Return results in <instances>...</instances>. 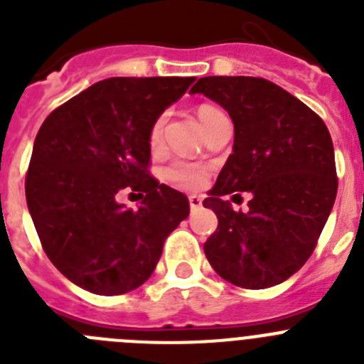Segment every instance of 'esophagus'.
Instances as JSON below:
<instances>
[{
	"instance_id": "esophagus-1",
	"label": "esophagus",
	"mask_w": 364,
	"mask_h": 364,
	"mask_svg": "<svg viewBox=\"0 0 364 364\" xmlns=\"http://www.w3.org/2000/svg\"><path fill=\"white\" fill-rule=\"evenodd\" d=\"M189 208H191V211L202 208V198L198 195H189Z\"/></svg>"
}]
</instances>
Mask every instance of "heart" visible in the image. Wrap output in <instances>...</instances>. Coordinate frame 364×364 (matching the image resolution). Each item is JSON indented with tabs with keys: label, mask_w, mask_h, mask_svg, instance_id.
<instances>
[{
	"label": "heart",
	"mask_w": 364,
	"mask_h": 364,
	"mask_svg": "<svg viewBox=\"0 0 364 364\" xmlns=\"http://www.w3.org/2000/svg\"><path fill=\"white\" fill-rule=\"evenodd\" d=\"M220 114L222 112L218 111L217 107H211V105H200L197 111V117L204 129L215 120V118L220 117ZM164 127H166V114L156 118L153 127H151L149 146L153 147V149H159L160 144H162ZM166 176L171 180L173 184L178 186V188L198 189L205 182L208 171H205V167L200 166V164L188 162V160H176V162H173L171 166L166 169Z\"/></svg>",
	"instance_id": "obj_1"
}]
</instances>
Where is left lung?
I'll list each match as a JSON object with an SVG mask.
<instances>
[{
    "mask_svg": "<svg viewBox=\"0 0 364 364\" xmlns=\"http://www.w3.org/2000/svg\"><path fill=\"white\" fill-rule=\"evenodd\" d=\"M189 92L217 102L235 127L233 153L202 202L218 218L205 257L240 288L281 284L311 255L336 202L332 136L308 105L268 80L205 76ZM235 191L252 193L246 214L225 200Z\"/></svg>",
    "mask_w": 364,
    "mask_h": 364,
    "instance_id": "left-lung-1",
    "label": "left lung"
}]
</instances>
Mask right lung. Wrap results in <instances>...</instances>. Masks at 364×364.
Wrapping results in <instances>:
<instances>
[{"mask_svg":"<svg viewBox=\"0 0 364 364\" xmlns=\"http://www.w3.org/2000/svg\"><path fill=\"white\" fill-rule=\"evenodd\" d=\"M197 78H109L50 112L32 147L28 213L45 253L76 286L120 295L156 268L164 240L188 218L184 193L147 173L154 120ZM122 188L146 193L136 210Z\"/></svg>","mask_w":364,"mask_h":364,"instance_id":"obj_1","label":"right lung"}]
</instances>
